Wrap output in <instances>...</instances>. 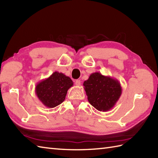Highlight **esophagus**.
<instances>
[{
  "instance_id": "1",
  "label": "esophagus",
  "mask_w": 158,
  "mask_h": 158,
  "mask_svg": "<svg viewBox=\"0 0 158 158\" xmlns=\"http://www.w3.org/2000/svg\"><path fill=\"white\" fill-rule=\"evenodd\" d=\"M75 85L77 86H79L80 85H81V81H80V80H76V81H75Z\"/></svg>"
}]
</instances>
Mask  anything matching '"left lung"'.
Segmentation results:
<instances>
[{"mask_svg":"<svg viewBox=\"0 0 158 158\" xmlns=\"http://www.w3.org/2000/svg\"><path fill=\"white\" fill-rule=\"evenodd\" d=\"M83 86L90 105L103 112L111 109L122 93L118 80L98 72L92 73Z\"/></svg>","mask_w":158,"mask_h":158,"instance_id":"left-lung-1","label":"left lung"}]
</instances>
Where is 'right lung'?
Instances as JSON below:
<instances>
[{
	"instance_id": "obj_1",
	"label": "right lung",
	"mask_w": 158,
	"mask_h": 158,
	"mask_svg": "<svg viewBox=\"0 0 158 158\" xmlns=\"http://www.w3.org/2000/svg\"><path fill=\"white\" fill-rule=\"evenodd\" d=\"M73 85L69 77L56 71L36 85L35 93L43 105L54 108L65 100L67 92Z\"/></svg>"
}]
</instances>
